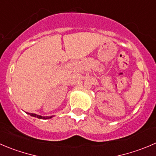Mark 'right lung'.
<instances>
[{"label":"right lung","instance_id":"1","mask_svg":"<svg viewBox=\"0 0 156 156\" xmlns=\"http://www.w3.org/2000/svg\"><path fill=\"white\" fill-rule=\"evenodd\" d=\"M28 114H30V115L31 116L37 117V118H38V119H50V118H52V116H50V117L47 116V117H45V116H41V115H37V114H34V113H28Z\"/></svg>","mask_w":156,"mask_h":156}]
</instances>
